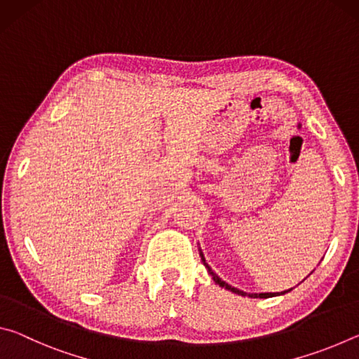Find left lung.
I'll use <instances>...</instances> for the list:
<instances>
[{"instance_id":"1","label":"left lung","mask_w":359,"mask_h":359,"mask_svg":"<svg viewBox=\"0 0 359 359\" xmlns=\"http://www.w3.org/2000/svg\"><path fill=\"white\" fill-rule=\"evenodd\" d=\"M199 255H201V259H203V263H204V266L208 267V272L209 274L212 276V278H214V282L217 283V285H220L222 288H224V290H229V291H233V293H236V294H241V296H247V293L245 291H241V290H238V288H234V287H231V285H228L226 282H223L220 277H218L214 271H212V267L205 263V258H204V255H203V252L199 250ZM288 291H291V290H288ZM288 291H283V293H248V296L250 297H272V296H280V294H285V293H288Z\"/></svg>"}]
</instances>
